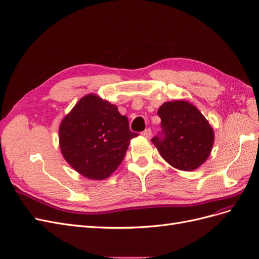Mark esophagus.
I'll return each mask as SVG.
<instances>
[{"instance_id":"obj_1","label":"esophagus","mask_w":259,"mask_h":259,"mask_svg":"<svg viewBox=\"0 0 259 259\" xmlns=\"http://www.w3.org/2000/svg\"><path fill=\"white\" fill-rule=\"evenodd\" d=\"M142 136L145 138V139H150L151 136H152V130L150 128L145 129L143 132H142Z\"/></svg>"}]
</instances>
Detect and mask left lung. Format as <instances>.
Instances as JSON below:
<instances>
[{
  "instance_id": "left-lung-1",
  "label": "left lung",
  "mask_w": 259,
  "mask_h": 259,
  "mask_svg": "<svg viewBox=\"0 0 259 259\" xmlns=\"http://www.w3.org/2000/svg\"><path fill=\"white\" fill-rule=\"evenodd\" d=\"M162 131L152 139L161 157L183 171L202 166L210 155L215 135L204 115L184 100L166 102L158 112Z\"/></svg>"
}]
</instances>
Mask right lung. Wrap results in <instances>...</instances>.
Returning <instances> with one entry per match:
<instances>
[{
	"label": "right lung",
	"instance_id": "1",
	"mask_svg": "<svg viewBox=\"0 0 259 259\" xmlns=\"http://www.w3.org/2000/svg\"><path fill=\"white\" fill-rule=\"evenodd\" d=\"M129 121L116 105L97 94L80 99L60 124V147L66 161L81 176L104 180L121 164L130 140Z\"/></svg>",
	"mask_w": 259,
	"mask_h": 259
}]
</instances>
